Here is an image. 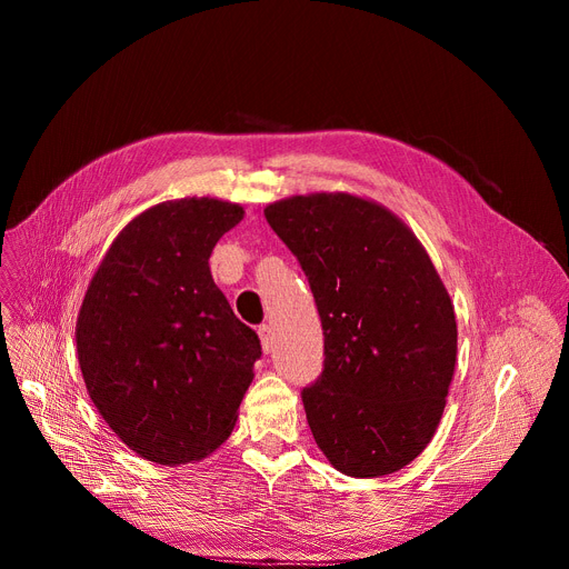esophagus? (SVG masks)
Here are the masks:
<instances>
[{
    "label": "esophagus",
    "mask_w": 569,
    "mask_h": 569,
    "mask_svg": "<svg viewBox=\"0 0 569 569\" xmlns=\"http://www.w3.org/2000/svg\"><path fill=\"white\" fill-rule=\"evenodd\" d=\"M258 337H260L262 352L267 355L269 350H272V341H274V337H272V327H269V325H260V327H258Z\"/></svg>",
    "instance_id": "esophagus-1"
}]
</instances>
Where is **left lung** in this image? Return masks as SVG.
<instances>
[{
    "label": "left lung",
    "mask_w": 569,
    "mask_h": 569,
    "mask_svg": "<svg viewBox=\"0 0 569 569\" xmlns=\"http://www.w3.org/2000/svg\"><path fill=\"white\" fill-rule=\"evenodd\" d=\"M300 260L320 313L325 369L302 390L320 452L350 477H382L425 452L457 367L450 292L415 232L346 191L264 207Z\"/></svg>",
    "instance_id": "8db88e82"
}]
</instances>
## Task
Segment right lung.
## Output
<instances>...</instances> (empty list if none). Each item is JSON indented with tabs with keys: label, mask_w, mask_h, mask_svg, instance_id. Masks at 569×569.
Wrapping results in <instances>:
<instances>
[{
	"label": "right lung",
	"mask_w": 569,
	"mask_h": 569,
	"mask_svg": "<svg viewBox=\"0 0 569 569\" xmlns=\"http://www.w3.org/2000/svg\"><path fill=\"white\" fill-rule=\"evenodd\" d=\"M244 207L179 198L112 239L76 322L82 380L106 425L138 457L179 466L228 440L260 357L209 272Z\"/></svg>",
	"instance_id": "obj_1"
}]
</instances>
